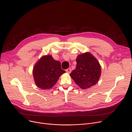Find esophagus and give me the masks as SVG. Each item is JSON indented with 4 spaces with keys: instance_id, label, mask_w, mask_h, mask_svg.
<instances>
[{
    "instance_id": "1",
    "label": "esophagus",
    "mask_w": 132,
    "mask_h": 132,
    "mask_svg": "<svg viewBox=\"0 0 132 132\" xmlns=\"http://www.w3.org/2000/svg\"><path fill=\"white\" fill-rule=\"evenodd\" d=\"M66 72L67 73H68L70 74V73H71V68H67V70H66Z\"/></svg>"
}]
</instances>
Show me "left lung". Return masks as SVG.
<instances>
[{
	"label": "left lung",
	"instance_id": "left-lung-1",
	"mask_svg": "<svg viewBox=\"0 0 132 132\" xmlns=\"http://www.w3.org/2000/svg\"><path fill=\"white\" fill-rule=\"evenodd\" d=\"M76 68L70 74L71 78L80 88L88 89L97 83L101 74V68L97 61L89 52L79 55Z\"/></svg>",
	"mask_w": 132,
	"mask_h": 132
}]
</instances>
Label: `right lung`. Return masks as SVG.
I'll list each match as a JSON object with an SVG mask.
<instances>
[{
    "instance_id": "obj_1",
    "label": "right lung",
    "mask_w": 132,
    "mask_h": 132,
    "mask_svg": "<svg viewBox=\"0 0 132 132\" xmlns=\"http://www.w3.org/2000/svg\"><path fill=\"white\" fill-rule=\"evenodd\" d=\"M65 72L61 69L60 62L48 55L42 57L35 65L33 76L38 87L48 89L56 84L60 76Z\"/></svg>"
}]
</instances>
